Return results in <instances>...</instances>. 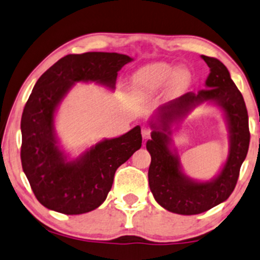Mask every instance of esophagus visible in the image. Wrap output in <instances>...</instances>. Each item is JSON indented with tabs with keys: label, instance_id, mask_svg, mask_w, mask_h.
I'll return each mask as SVG.
<instances>
[{
	"label": "esophagus",
	"instance_id": "1",
	"mask_svg": "<svg viewBox=\"0 0 260 260\" xmlns=\"http://www.w3.org/2000/svg\"><path fill=\"white\" fill-rule=\"evenodd\" d=\"M141 136H143V139L144 140L148 139V138H150V136H151V129H150V128L144 127L143 131H141Z\"/></svg>",
	"mask_w": 260,
	"mask_h": 260
}]
</instances>
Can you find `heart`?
Segmentation results:
<instances>
[{"mask_svg": "<svg viewBox=\"0 0 260 260\" xmlns=\"http://www.w3.org/2000/svg\"><path fill=\"white\" fill-rule=\"evenodd\" d=\"M192 75L188 68L178 69L169 63H152L140 68L132 77V91L139 99L157 94L169 83L171 95L182 94L191 84Z\"/></svg>", "mask_w": 260, "mask_h": 260, "instance_id": "heart-1", "label": "heart"}]
</instances>
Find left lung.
<instances>
[{
    "label": "left lung",
    "mask_w": 260,
    "mask_h": 260,
    "mask_svg": "<svg viewBox=\"0 0 260 260\" xmlns=\"http://www.w3.org/2000/svg\"><path fill=\"white\" fill-rule=\"evenodd\" d=\"M210 69L206 88L186 92L161 106L150 121L151 140L146 148L151 154L148 184L155 201L169 212L195 215L212 209L226 201L237 185L241 164L250 145L247 109L241 92L232 81L230 71L219 59L201 55ZM213 103L224 110L230 150L221 171L210 181L190 179L181 170L180 161L172 148V124L180 122L197 105Z\"/></svg>",
    "instance_id": "left-lung-1"
}]
</instances>
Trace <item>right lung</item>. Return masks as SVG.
I'll list each match as a JSON object with an SVG mask.
<instances>
[{
	"instance_id": "1",
	"label": "right lung",
	"mask_w": 260,
	"mask_h": 260,
	"mask_svg": "<svg viewBox=\"0 0 260 260\" xmlns=\"http://www.w3.org/2000/svg\"><path fill=\"white\" fill-rule=\"evenodd\" d=\"M132 60L114 52L68 54L34 85L21 117V162L34 195L46 208L67 215L96 209L112 189L117 168L141 147V129L136 126L69 159L54 127L55 112L75 83L95 82L114 90L117 72Z\"/></svg>"
}]
</instances>
